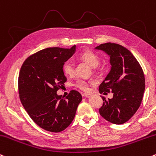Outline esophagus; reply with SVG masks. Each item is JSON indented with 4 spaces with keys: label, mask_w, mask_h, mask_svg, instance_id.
Returning a JSON list of instances; mask_svg holds the SVG:
<instances>
[{
    "label": "esophagus",
    "mask_w": 156,
    "mask_h": 156,
    "mask_svg": "<svg viewBox=\"0 0 156 156\" xmlns=\"http://www.w3.org/2000/svg\"><path fill=\"white\" fill-rule=\"evenodd\" d=\"M82 95H83V96L85 97V98H90V96H91L90 94H87V93H83V94H82Z\"/></svg>",
    "instance_id": "esophagus-1"
}]
</instances>
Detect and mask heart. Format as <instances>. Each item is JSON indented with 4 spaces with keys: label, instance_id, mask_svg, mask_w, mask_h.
<instances>
[{
    "label": "heart",
    "instance_id": "b5f03b06",
    "mask_svg": "<svg viewBox=\"0 0 156 156\" xmlns=\"http://www.w3.org/2000/svg\"><path fill=\"white\" fill-rule=\"evenodd\" d=\"M81 58L84 60L87 61L92 67L95 68L98 66L100 64V58H99L98 55L96 53L92 52V51L87 50L85 52H82L80 55ZM63 71H64L65 75H72L74 74L75 73V68H74V64L71 60H67L63 64L62 66ZM75 86L78 87L81 90H83V91H88L89 90V86L88 83L86 81L83 79H78L75 81Z\"/></svg>",
    "mask_w": 156,
    "mask_h": 156
}]
</instances>
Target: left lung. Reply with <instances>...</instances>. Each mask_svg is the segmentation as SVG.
Wrapping results in <instances>:
<instances>
[{"instance_id":"1","label":"left lung","mask_w":156,"mask_h":156,"mask_svg":"<svg viewBox=\"0 0 156 156\" xmlns=\"http://www.w3.org/2000/svg\"><path fill=\"white\" fill-rule=\"evenodd\" d=\"M95 49L109 57L110 71L99 86V92L112 91V98H103L100 115L109 122L122 124L129 121L141 105L145 90L143 70L136 58L125 47L117 44H102Z\"/></svg>"}]
</instances>
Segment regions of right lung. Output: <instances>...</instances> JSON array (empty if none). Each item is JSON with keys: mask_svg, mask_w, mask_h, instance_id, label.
<instances>
[{"mask_svg": "<svg viewBox=\"0 0 156 156\" xmlns=\"http://www.w3.org/2000/svg\"><path fill=\"white\" fill-rule=\"evenodd\" d=\"M71 49L47 48L23 62L18 78L20 101L34 122L45 130L58 133L74 119L82 96L72 90L66 98L57 94L66 81L63 64L74 55Z\"/></svg>", "mask_w": 156, "mask_h": 156, "instance_id": "add662e5", "label": "right lung"}]
</instances>
